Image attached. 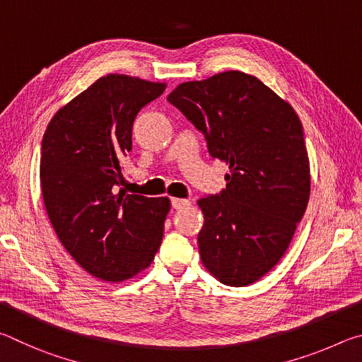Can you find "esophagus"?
Wrapping results in <instances>:
<instances>
[{"instance_id":"1","label":"esophagus","mask_w":362,"mask_h":362,"mask_svg":"<svg viewBox=\"0 0 362 362\" xmlns=\"http://www.w3.org/2000/svg\"><path fill=\"white\" fill-rule=\"evenodd\" d=\"M189 199H182V198H173V206L174 209H183V207L189 206Z\"/></svg>"}]
</instances>
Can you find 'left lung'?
Listing matches in <instances>:
<instances>
[{
	"label": "left lung",
	"mask_w": 362,
	"mask_h": 362,
	"mask_svg": "<svg viewBox=\"0 0 362 362\" xmlns=\"http://www.w3.org/2000/svg\"><path fill=\"white\" fill-rule=\"evenodd\" d=\"M168 100L230 169L223 192L198 201L201 262L226 286L252 284L284 255L308 206L310 159L298 115L238 70L182 83Z\"/></svg>",
	"instance_id": "1"
}]
</instances>
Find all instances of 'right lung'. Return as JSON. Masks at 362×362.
Listing matches in <instances>:
<instances>
[{
	"mask_svg": "<svg viewBox=\"0 0 362 362\" xmlns=\"http://www.w3.org/2000/svg\"><path fill=\"white\" fill-rule=\"evenodd\" d=\"M166 89L137 76H102L49 121L40 180L52 228L75 262L108 283L136 276L155 259L170 201L116 193L132 124Z\"/></svg>",
	"mask_w": 362,
	"mask_h": 362,
	"instance_id": "obj_1",
	"label": "right lung"
}]
</instances>
